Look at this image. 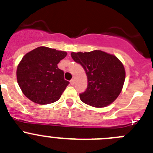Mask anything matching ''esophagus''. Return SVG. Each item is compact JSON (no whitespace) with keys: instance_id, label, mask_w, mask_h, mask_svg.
I'll use <instances>...</instances> for the list:
<instances>
[{"instance_id":"1","label":"esophagus","mask_w":153,"mask_h":153,"mask_svg":"<svg viewBox=\"0 0 153 153\" xmlns=\"http://www.w3.org/2000/svg\"><path fill=\"white\" fill-rule=\"evenodd\" d=\"M70 84H71L72 85H75V80H74V79L71 80V81H70Z\"/></svg>"}]
</instances>
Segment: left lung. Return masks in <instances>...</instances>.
<instances>
[{"instance_id": "8db88e82", "label": "left lung", "mask_w": 153, "mask_h": 153, "mask_svg": "<svg viewBox=\"0 0 153 153\" xmlns=\"http://www.w3.org/2000/svg\"><path fill=\"white\" fill-rule=\"evenodd\" d=\"M72 59L81 64L88 75V88L80 99L97 108L107 106L122 92L125 79L123 64L115 55L95 50L91 52H72Z\"/></svg>"}]
</instances>
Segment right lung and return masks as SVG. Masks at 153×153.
<instances>
[{
  "label": "right lung",
  "mask_w": 153,
  "mask_h": 153,
  "mask_svg": "<svg viewBox=\"0 0 153 153\" xmlns=\"http://www.w3.org/2000/svg\"><path fill=\"white\" fill-rule=\"evenodd\" d=\"M67 55L65 51L38 47L27 53L16 69L19 86L27 98L45 105L56 102L69 84L57 64Z\"/></svg>",
  "instance_id": "obj_1"
}]
</instances>
